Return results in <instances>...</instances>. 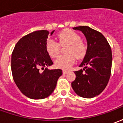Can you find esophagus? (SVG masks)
Here are the masks:
<instances>
[{
  "mask_svg": "<svg viewBox=\"0 0 123 123\" xmlns=\"http://www.w3.org/2000/svg\"><path fill=\"white\" fill-rule=\"evenodd\" d=\"M62 72H63V74H67V73L68 72V70H62Z\"/></svg>",
  "mask_w": 123,
  "mask_h": 123,
  "instance_id": "obj_1",
  "label": "esophagus"
}]
</instances>
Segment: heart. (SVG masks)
I'll return each instance as SVG.
<instances>
[{
	"instance_id": "obj_1",
	"label": "heart",
	"mask_w": 123,
	"mask_h": 123,
	"mask_svg": "<svg viewBox=\"0 0 123 123\" xmlns=\"http://www.w3.org/2000/svg\"><path fill=\"white\" fill-rule=\"evenodd\" d=\"M59 44L61 46L67 45L65 53L67 54L60 56L55 62V65L57 68L67 69L69 68L74 62L76 57L81 59L84 57L87 51V47L81 41L80 35L73 31L67 29L58 34ZM60 45L53 39H49L46 43V50L52 58H56L60 53Z\"/></svg>"
}]
</instances>
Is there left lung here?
Wrapping results in <instances>:
<instances>
[{"label":"left lung","instance_id":"8db88e82","mask_svg":"<svg viewBox=\"0 0 123 123\" xmlns=\"http://www.w3.org/2000/svg\"><path fill=\"white\" fill-rule=\"evenodd\" d=\"M82 31L87 41V51L79 66L84 67L75 71L76 79L72 89L82 98H92L100 94L107 86L111 76L112 53L109 44L100 32L88 26L73 28ZM85 73H83V70Z\"/></svg>","mask_w":123,"mask_h":123}]
</instances>
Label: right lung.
Returning a JSON list of instances; mask_svg holds the SVG:
<instances>
[{
    "mask_svg": "<svg viewBox=\"0 0 123 123\" xmlns=\"http://www.w3.org/2000/svg\"><path fill=\"white\" fill-rule=\"evenodd\" d=\"M49 34L47 30L29 33L20 39L12 54L11 69L15 83L24 95L33 99H42L51 95L62 74L61 69L46 68L43 72L39 71L41 67L53 64L46 50Z\"/></svg>",
    "mask_w": 123,
    "mask_h": 123,
    "instance_id": "add662e5",
    "label": "right lung"
}]
</instances>
